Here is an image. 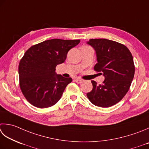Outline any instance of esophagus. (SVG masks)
<instances>
[{"instance_id":"esophagus-1","label":"esophagus","mask_w":149,"mask_h":149,"mask_svg":"<svg viewBox=\"0 0 149 149\" xmlns=\"http://www.w3.org/2000/svg\"><path fill=\"white\" fill-rule=\"evenodd\" d=\"M74 81L77 83H82L83 82V80L81 79H75Z\"/></svg>"}]
</instances>
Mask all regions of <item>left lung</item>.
Returning a JSON list of instances; mask_svg holds the SVG:
<instances>
[{"label": "left lung", "mask_w": 149, "mask_h": 149, "mask_svg": "<svg viewBox=\"0 0 149 149\" xmlns=\"http://www.w3.org/2000/svg\"><path fill=\"white\" fill-rule=\"evenodd\" d=\"M87 44L95 51L94 70L102 72L104 80L100 85L92 81L93 88L86 95L95 106L112 107L129 91L135 72L132 55L125 45L109 39H90Z\"/></svg>", "instance_id": "8db88e82"}]
</instances>
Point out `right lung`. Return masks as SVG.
Here are the masks:
<instances>
[{"instance_id": "add662e5", "label": "right lung", "mask_w": 149, "mask_h": 149, "mask_svg": "<svg viewBox=\"0 0 149 149\" xmlns=\"http://www.w3.org/2000/svg\"><path fill=\"white\" fill-rule=\"evenodd\" d=\"M80 40H46L32 46L20 61V88L25 98L40 109L54 105L59 101L71 77L57 74L55 67L65 62L68 51Z\"/></svg>"}]
</instances>
